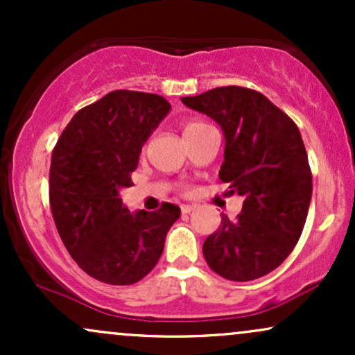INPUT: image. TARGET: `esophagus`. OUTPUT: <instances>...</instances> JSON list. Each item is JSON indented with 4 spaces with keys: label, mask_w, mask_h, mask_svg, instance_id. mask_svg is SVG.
<instances>
[{
    "label": "esophagus",
    "mask_w": 355,
    "mask_h": 355,
    "mask_svg": "<svg viewBox=\"0 0 355 355\" xmlns=\"http://www.w3.org/2000/svg\"><path fill=\"white\" fill-rule=\"evenodd\" d=\"M197 209V205H182V214H190Z\"/></svg>",
    "instance_id": "obj_1"
}]
</instances>
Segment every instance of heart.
I'll use <instances>...</instances> for the list:
<instances>
[{
	"instance_id": "b5f03b06",
	"label": "heart",
	"mask_w": 355,
	"mask_h": 355,
	"mask_svg": "<svg viewBox=\"0 0 355 355\" xmlns=\"http://www.w3.org/2000/svg\"><path fill=\"white\" fill-rule=\"evenodd\" d=\"M209 128V125L203 123V121H189L185 126H183V135L189 137V135H195V133L202 132V130Z\"/></svg>"
}]
</instances>
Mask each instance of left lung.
<instances>
[{
    "instance_id": "1",
    "label": "left lung",
    "mask_w": 355,
    "mask_h": 355,
    "mask_svg": "<svg viewBox=\"0 0 355 355\" xmlns=\"http://www.w3.org/2000/svg\"><path fill=\"white\" fill-rule=\"evenodd\" d=\"M182 101L220 125L225 150L218 177L243 197L242 214L223 215L203 242V257L227 280L267 275L294 250L311 205L312 173L299 128L250 88L220 87Z\"/></svg>"
}]
</instances>
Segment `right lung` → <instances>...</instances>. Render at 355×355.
I'll use <instances>...</instances> for the list:
<instances>
[{"instance_id": "1", "label": "right lung", "mask_w": 355, "mask_h": 355, "mask_svg": "<svg viewBox=\"0 0 355 355\" xmlns=\"http://www.w3.org/2000/svg\"><path fill=\"white\" fill-rule=\"evenodd\" d=\"M153 93L115 89L81 108L51 155L55 225L80 268L112 285H132L157 266L180 209L132 214L120 190L132 187L141 146L170 112Z\"/></svg>"}]
</instances>
